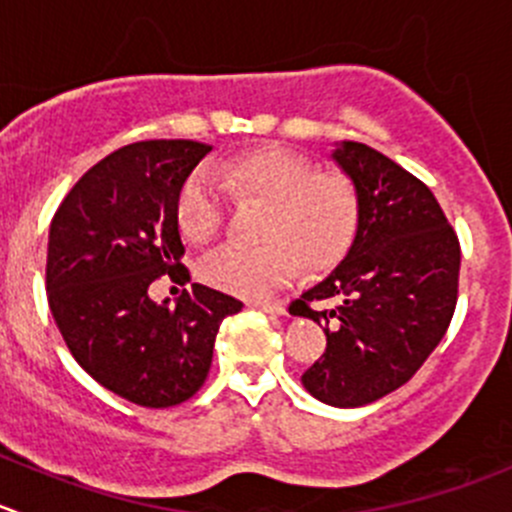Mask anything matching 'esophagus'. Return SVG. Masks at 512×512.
I'll use <instances>...</instances> for the list:
<instances>
[{"label":"esophagus","mask_w":512,"mask_h":512,"mask_svg":"<svg viewBox=\"0 0 512 512\" xmlns=\"http://www.w3.org/2000/svg\"><path fill=\"white\" fill-rule=\"evenodd\" d=\"M250 307L262 312H270V315H285V305L282 302H270V300H250Z\"/></svg>","instance_id":"esophagus-1"}]
</instances>
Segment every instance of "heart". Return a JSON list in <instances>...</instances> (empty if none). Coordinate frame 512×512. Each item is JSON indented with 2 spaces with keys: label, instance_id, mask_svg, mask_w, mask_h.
I'll return each instance as SVG.
<instances>
[{
  "label": "heart",
  "instance_id": "b5f03b06",
  "mask_svg": "<svg viewBox=\"0 0 512 512\" xmlns=\"http://www.w3.org/2000/svg\"><path fill=\"white\" fill-rule=\"evenodd\" d=\"M215 171L227 187L270 202L262 245L227 242L202 262L210 285L242 297H267L295 277L345 257L360 225V200L350 180L317 172L315 162L282 147L245 152ZM217 176V177H218ZM216 177V178H217ZM212 170L187 177L177 200V222L192 242H207L225 220V190Z\"/></svg>",
  "mask_w": 512,
  "mask_h": 512
}]
</instances>
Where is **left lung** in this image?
Instances as JSON below:
<instances>
[{"label":"left lung","instance_id":"left-lung-1","mask_svg":"<svg viewBox=\"0 0 512 512\" xmlns=\"http://www.w3.org/2000/svg\"><path fill=\"white\" fill-rule=\"evenodd\" d=\"M335 165L360 200L345 260L290 305L322 325L327 347L302 385L332 408L398 390L438 347L458 302L460 242L433 192L362 142H337ZM332 301V311H315Z\"/></svg>","mask_w":512,"mask_h":512}]
</instances>
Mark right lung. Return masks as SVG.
Segmentation results:
<instances>
[{
	"label": "right lung",
	"instance_id": "obj_1",
	"mask_svg": "<svg viewBox=\"0 0 512 512\" xmlns=\"http://www.w3.org/2000/svg\"><path fill=\"white\" fill-rule=\"evenodd\" d=\"M195 140H147L112 152L69 190L49 225L47 300L74 360L142 408L190 400L212 365L222 320L242 302L195 282L155 302L162 275L185 285L177 200L210 152Z\"/></svg>",
	"mask_w": 512,
	"mask_h": 512
}]
</instances>
